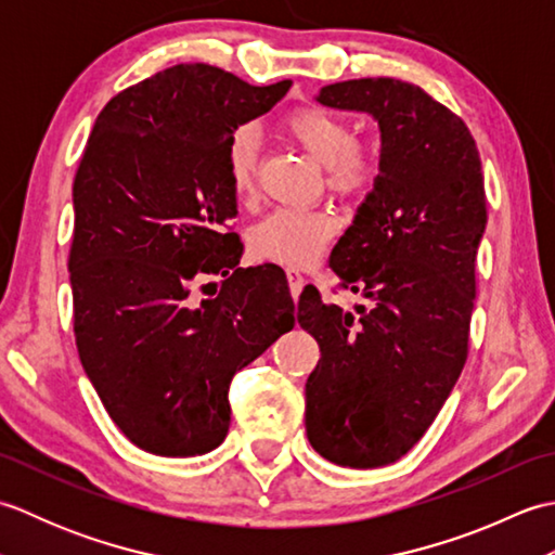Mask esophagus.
Returning a JSON list of instances; mask_svg holds the SVG:
<instances>
[{
  "instance_id": "34e87169",
  "label": "esophagus",
  "mask_w": 555,
  "mask_h": 555,
  "mask_svg": "<svg viewBox=\"0 0 555 555\" xmlns=\"http://www.w3.org/2000/svg\"><path fill=\"white\" fill-rule=\"evenodd\" d=\"M286 276H288L291 296H293V300H298L300 291H302V286H305V276L300 274V271H296V269H288V271H286Z\"/></svg>"
}]
</instances>
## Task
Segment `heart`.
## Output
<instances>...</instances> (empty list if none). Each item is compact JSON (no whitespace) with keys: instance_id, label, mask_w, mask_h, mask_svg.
Here are the masks:
<instances>
[{"instance_id":"heart-1","label":"heart","mask_w":555,"mask_h":555,"mask_svg":"<svg viewBox=\"0 0 555 555\" xmlns=\"http://www.w3.org/2000/svg\"><path fill=\"white\" fill-rule=\"evenodd\" d=\"M291 140L326 169V183L336 193L352 195L367 188L379 171V155L372 145L356 143L350 126L334 112L322 107H300L284 119ZM227 171L235 197L247 199L255 193L257 143L255 135L241 128L229 140ZM338 221L328 209L281 207L257 221L247 233V245L255 257L269 262L302 269L317 262L328 241L334 238Z\"/></svg>"}]
</instances>
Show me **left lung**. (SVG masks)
<instances>
[{"label":"left lung","mask_w":555,"mask_h":555,"mask_svg":"<svg viewBox=\"0 0 555 555\" xmlns=\"http://www.w3.org/2000/svg\"><path fill=\"white\" fill-rule=\"evenodd\" d=\"M324 107L379 124V171L332 253L344 310L305 291L298 322L322 358L305 384V429L322 457L382 467L415 446L467 360L475 259L487 229L481 162L467 126L396 78L324 86Z\"/></svg>","instance_id":"8db88e82"}]
</instances>
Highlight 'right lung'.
Returning a JSON list of instances; mask_svg holds the SVG:
<instances>
[{
  "instance_id": "1",
  "label": "right lung",
  "mask_w": 555,
  "mask_h": 555,
  "mask_svg": "<svg viewBox=\"0 0 555 555\" xmlns=\"http://www.w3.org/2000/svg\"><path fill=\"white\" fill-rule=\"evenodd\" d=\"M288 88L179 64L119 92L92 126L74 183L76 346L109 417L147 453L215 451L233 374L296 324L284 271L238 269L243 243L227 231L238 215L229 140ZM205 273L228 281L199 301Z\"/></svg>"
}]
</instances>
